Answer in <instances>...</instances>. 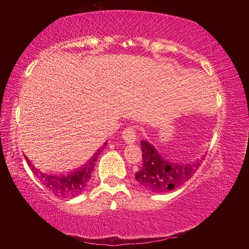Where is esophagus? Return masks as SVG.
Returning a JSON list of instances; mask_svg holds the SVG:
<instances>
[{
  "label": "esophagus",
  "mask_w": 249,
  "mask_h": 249,
  "mask_svg": "<svg viewBox=\"0 0 249 249\" xmlns=\"http://www.w3.org/2000/svg\"><path fill=\"white\" fill-rule=\"evenodd\" d=\"M123 140L127 144H134L136 142V130L134 129V127H127L124 132H123Z\"/></svg>",
  "instance_id": "esophagus-1"
}]
</instances>
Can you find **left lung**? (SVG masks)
<instances>
[{
	"label": "left lung",
	"mask_w": 249,
	"mask_h": 249,
	"mask_svg": "<svg viewBox=\"0 0 249 249\" xmlns=\"http://www.w3.org/2000/svg\"><path fill=\"white\" fill-rule=\"evenodd\" d=\"M142 167L135 175L142 187L153 193H165L187 182L199 169L204 156L192 161H174L167 159L147 140L141 141Z\"/></svg>",
	"instance_id": "obj_1"
}]
</instances>
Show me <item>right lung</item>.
<instances>
[{
  "label": "right lung",
  "mask_w": 249,
  "mask_h": 249,
  "mask_svg": "<svg viewBox=\"0 0 249 249\" xmlns=\"http://www.w3.org/2000/svg\"><path fill=\"white\" fill-rule=\"evenodd\" d=\"M107 145V142H105L95 151L93 156L87 162H84V165L81 167L67 172H60V174L52 171H41L39 170V168L33 165V162L28 159L26 155H24V157L28 167L33 171V174L43 183L44 187L47 188L49 191H52L54 196L65 197V199H72V197L80 196L86 190L91 178L92 171H93L95 167L96 159L99 158L100 154L102 153Z\"/></svg>",
  "instance_id": "add662e5"
}]
</instances>
